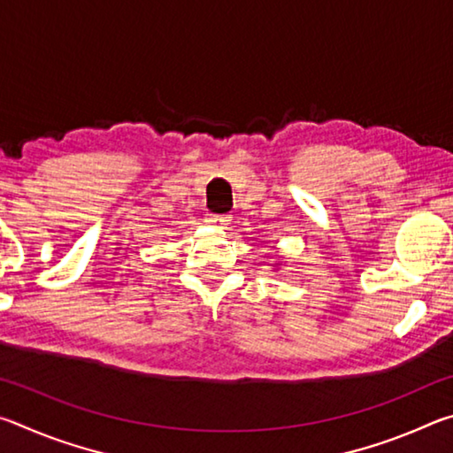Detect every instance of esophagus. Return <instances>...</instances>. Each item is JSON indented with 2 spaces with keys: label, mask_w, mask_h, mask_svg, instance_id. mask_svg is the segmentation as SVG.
<instances>
[{
  "label": "esophagus",
  "mask_w": 453,
  "mask_h": 453,
  "mask_svg": "<svg viewBox=\"0 0 453 453\" xmlns=\"http://www.w3.org/2000/svg\"><path fill=\"white\" fill-rule=\"evenodd\" d=\"M208 224H211V226H216V227H226L227 226V221H229V218L227 216H218V213H208Z\"/></svg>",
  "instance_id": "esophagus-1"
}]
</instances>
